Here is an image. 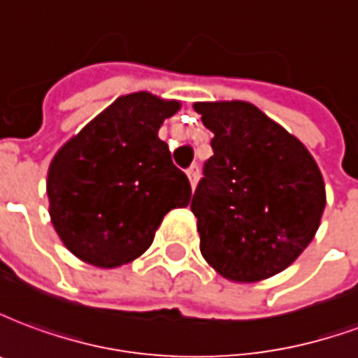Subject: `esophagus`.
<instances>
[{
    "instance_id": "1",
    "label": "esophagus",
    "mask_w": 358,
    "mask_h": 358,
    "mask_svg": "<svg viewBox=\"0 0 358 358\" xmlns=\"http://www.w3.org/2000/svg\"><path fill=\"white\" fill-rule=\"evenodd\" d=\"M187 177H189V183H191V187L194 189V187H196V183H199V177H200L199 166L189 167V169H187Z\"/></svg>"
}]
</instances>
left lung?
<instances>
[{
  "mask_svg": "<svg viewBox=\"0 0 358 358\" xmlns=\"http://www.w3.org/2000/svg\"><path fill=\"white\" fill-rule=\"evenodd\" d=\"M192 108L214 133V156L191 202L200 252L225 280H268L293 264L320 227V167L305 144L255 103Z\"/></svg>",
  "mask_w": 358,
  "mask_h": 358,
  "instance_id": "obj_1",
  "label": "left lung"
}]
</instances>
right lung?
<instances>
[{
    "label": "right lung",
    "instance_id": "obj_1",
    "mask_svg": "<svg viewBox=\"0 0 358 358\" xmlns=\"http://www.w3.org/2000/svg\"><path fill=\"white\" fill-rule=\"evenodd\" d=\"M179 110V100L144 90L119 96L55 152L45 179L50 220L78 260L129 264L169 210L189 206V179L158 136Z\"/></svg>",
    "mask_w": 358,
    "mask_h": 358
}]
</instances>
